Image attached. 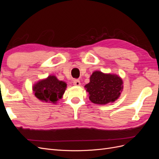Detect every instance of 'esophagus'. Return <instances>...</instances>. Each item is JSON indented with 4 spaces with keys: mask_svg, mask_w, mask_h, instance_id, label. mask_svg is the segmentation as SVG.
Masks as SVG:
<instances>
[{
    "mask_svg": "<svg viewBox=\"0 0 159 159\" xmlns=\"http://www.w3.org/2000/svg\"><path fill=\"white\" fill-rule=\"evenodd\" d=\"M73 84H74V85H75V86H79V85H81L80 81V80H74V81H73Z\"/></svg>",
    "mask_w": 159,
    "mask_h": 159,
    "instance_id": "obj_1",
    "label": "esophagus"
}]
</instances>
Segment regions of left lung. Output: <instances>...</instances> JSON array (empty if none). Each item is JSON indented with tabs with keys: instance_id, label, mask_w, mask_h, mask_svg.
<instances>
[{
	"instance_id": "left-lung-1",
	"label": "left lung",
	"mask_w": 159,
	"mask_h": 159,
	"mask_svg": "<svg viewBox=\"0 0 159 159\" xmlns=\"http://www.w3.org/2000/svg\"><path fill=\"white\" fill-rule=\"evenodd\" d=\"M84 88L91 102L106 105L113 103L120 97L123 89V81L117 74L95 71L90 76L89 83Z\"/></svg>"
}]
</instances>
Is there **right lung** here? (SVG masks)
Returning a JSON list of instances; mask_svg holds the SVG:
<instances>
[{
  "label": "right lung",
  "instance_id": "add662e5",
  "mask_svg": "<svg viewBox=\"0 0 159 159\" xmlns=\"http://www.w3.org/2000/svg\"><path fill=\"white\" fill-rule=\"evenodd\" d=\"M66 88L65 81L59 80L54 75H50L34 84L32 90L36 98L41 102L56 104L63 97Z\"/></svg>",
  "mask_w": 159,
  "mask_h": 159
}]
</instances>
